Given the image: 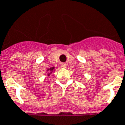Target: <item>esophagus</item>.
I'll return each mask as SVG.
<instances>
[{
  "instance_id": "esophagus-1",
  "label": "esophagus",
  "mask_w": 125,
  "mask_h": 125,
  "mask_svg": "<svg viewBox=\"0 0 125 125\" xmlns=\"http://www.w3.org/2000/svg\"><path fill=\"white\" fill-rule=\"evenodd\" d=\"M61 66L62 67H63V68H66V67H67V64L63 62V63H61Z\"/></svg>"
}]
</instances>
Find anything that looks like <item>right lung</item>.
<instances>
[{
    "label": "right lung",
    "mask_w": 125,
    "mask_h": 125,
    "mask_svg": "<svg viewBox=\"0 0 125 125\" xmlns=\"http://www.w3.org/2000/svg\"><path fill=\"white\" fill-rule=\"evenodd\" d=\"M54 69V67H51V68H50V69H48L47 70V71L48 72V75H48V76H49V75H50V74L52 73V72L53 71Z\"/></svg>",
    "instance_id": "1"
}]
</instances>
